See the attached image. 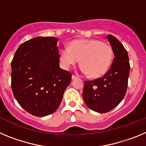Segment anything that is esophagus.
<instances>
[{"label": "esophagus", "mask_w": 146, "mask_h": 146, "mask_svg": "<svg viewBox=\"0 0 146 146\" xmlns=\"http://www.w3.org/2000/svg\"><path fill=\"white\" fill-rule=\"evenodd\" d=\"M77 76L74 75V74H73V75L72 76V80H75V79H77Z\"/></svg>", "instance_id": "esophagus-1"}]
</instances>
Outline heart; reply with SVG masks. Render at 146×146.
I'll list each match as a JSON object with an SVG mask.
<instances>
[{"label":"heart","mask_w":146,"mask_h":146,"mask_svg":"<svg viewBox=\"0 0 146 146\" xmlns=\"http://www.w3.org/2000/svg\"><path fill=\"white\" fill-rule=\"evenodd\" d=\"M80 62V70L91 77L104 74L113 59V50L109 45L96 39L75 40L68 47L60 50V60L65 69Z\"/></svg>","instance_id":"1"}]
</instances>
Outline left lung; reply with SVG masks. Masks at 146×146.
Wrapping results in <instances>:
<instances>
[{"label":"left lung","instance_id":"1","mask_svg":"<svg viewBox=\"0 0 146 146\" xmlns=\"http://www.w3.org/2000/svg\"><path fill=\"white\" fill-rule=\"evenodd\" d=\"M107 38L111 45L114 59L110 69L102 77L86 81L82 97L92 110L104 113L110 111L122 101L126 92L130 65L127 51L113 35Z\"/></svg>","mask_w":146,"mask_h":146}]
</instances>
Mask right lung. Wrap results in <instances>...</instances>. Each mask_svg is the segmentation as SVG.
Returning <instances> with one entry per match:
<instances>
[{"instance_id":"right-lung-1","label":"right lung","mask_w":146,"mask_h":146,"mask_svg":"<svg viewBox=\"0 0 146 146\" xmlns=\"http://www.w3.org/2000/svg\"><path fill=\"white\" fill-rule=\"evenodd\" d=\"M57 38L36 37L20 45L11 61V88L20 106L43 117L58 108L72 74L59 66Z\"/></svg>"}]
</instances>
